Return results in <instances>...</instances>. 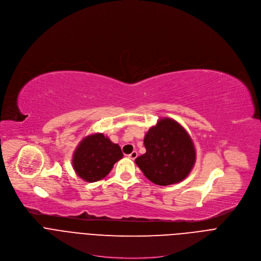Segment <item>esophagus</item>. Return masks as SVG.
<instances>
[{"mask_svg": "<svg viewBox=\"0 0 261 261\" xmlns=\"http://www.w3.org/2000/svg\"><path fill=\"white\" fill-rule=\"evenodd\" d=\"M137 155H138V154H137V152H136V151H133L130 155H128V157H129L130 159L134 160V159H136V158H137Z\"/></svg>", "mask_w": 261, "mask_h": 261, "instance_id": "obj_1", "label": "esophagus"}]
</instances>
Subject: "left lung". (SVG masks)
Instances as JSON below:
<instances>
[{"mask_svg":"<svg viewBox=\"0 0 261 261\" xmlns=\"http://www.w3.org/2000/svg\"><path fill=\"white\" fill-rule=\"evenodd\" d=\"M145 154L135 163L143 174L159 186L178 182L187 176L195 163V148L189 134L171 119L160 120L143 139Z\"/></svg>","mask_w":261,"mask_h":261,"instance_id":"8db88e82","label":"left lung"}]
</instances>
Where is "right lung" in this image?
I'll return each mask as SVG.
<instances>
[{"label":"right lung","mask_w":261,"mask_h":261,"mask_svg":"<svg viewBox=\"0 0 261 261\" xmlns=\"http://www.w3.org/2000/svg\"><path fill=\"white\" fill-rule=\"evenodd\" d=\"M123 158L121 147L102 133L86 137L73 155V168L83 179L93 182L106 176Z\"/></svg>","instance_id":"obj_1"}]
</instances>
